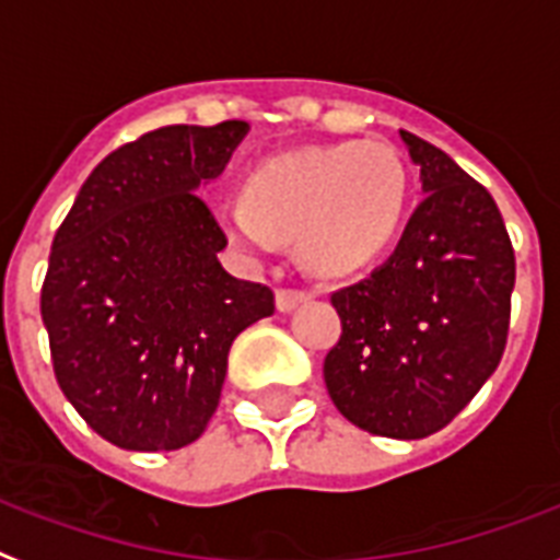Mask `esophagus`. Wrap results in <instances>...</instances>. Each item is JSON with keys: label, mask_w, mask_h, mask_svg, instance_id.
<instances>
[{"label": "esophagus", "mask_w": 560, "mask_h": 560, "mask_svg": "<svg viewBox=\"0 0 560 560\" xmlns=\"http://www.w3.org/2000/svg\"><path fill=\"white\" fill-rule=\"evenodd\" d=\"M310 294L301 292V289H277V310L292 312L294 306H301Z\"/></svg>", "instance_id": "1"}]
</instances>
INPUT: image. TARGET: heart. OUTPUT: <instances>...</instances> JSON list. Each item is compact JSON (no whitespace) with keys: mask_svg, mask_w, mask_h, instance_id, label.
<instances>
[{"mask_svg":"<svg viewBox=\"0 0 560 560\" xmlns=\"http://www.w3.org/2000/svg\"><path fill=\"white\" fill-rule=\"evenodd\" d=\"M406 198L409 172L392 145L339 142L262 160L245 177V195L221 198L212 212L250 254L301 240L315 271L348 275L392 245Z\"/></svg>","mask_w":560,"mask_h":560,"instance_id":"1","label":"heart"}]
</instances>
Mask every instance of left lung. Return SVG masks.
<instances>
[{"mask_svg": "<svg viewBox=\"0 0 560 560\" xmlns=\"http://www.w3.org/2000/svg\"><path fill=\"white\" fill-rule=\"evenodd\" d=\"M400 137L427 195L392 257L329 294L341 336L324 383L353 427L415 441L444 429L500 365L514 248L482 184L432 142Z\"/></svg>", "mask_w": 560, "mask_h": 560, "instance_id": "8db88e82", "label": "left lung"}]
</instances>
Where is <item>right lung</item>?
I'll use <instances>...</instances> for the list:
<instances>
[{
  "instance_id": "obj_1",
  "label": "right lung",
  "mask_w": 560,
  "mask_h": 560,
  "mask_svg": "<svg viewBox=\"0 0 560 560\" xmlns=\"http://www.w3.org/2000/svg\"><path fill=\"white\" fill-rule=\"evenodd\" d=\"M248 122L166 125L93 168L55 233L40 312L60 392L104 441L192 444L219 406L233 339L275 292L219 262L228 236L201 201Z\"/></svg>"
}]
</instances>
